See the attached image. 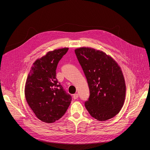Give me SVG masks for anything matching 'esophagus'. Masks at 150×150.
<instances>
[{"label":"esophagus","instance_id":"1","mask_svg":"<svg viewBox=\"0 0 150 150\" xmlns=\"http://www.w3.org/2000/svg\"><path fill=\"white\" fill-rule=\"evenodd\" d=\"M73 98H74V100L77 99V98H78V93H75V94H74V95L73 96Z\"/></svg>","mask_w":150,"mask_h":150}]
</instances>
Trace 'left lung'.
Returning <instances> with one entry per match:
<instances>
[{
	"instance_id": "1",
	"label": "left lung",
	"mask_w": 150,
	"mask_h": 150,
	"mask_svg": "<svg viewBox=\"0 0 150 150\" xmlns=\"http://www.w3.org/2000/svg\"><path fill=\"white\" fill-rule=\"evenodd\" d=\"M75 53L88 83L90 96L84 105L90 115L98 121L115 116L125 98L126 86L120 67L105 53L88 47Z\"/></svg>"
}]
</instances>
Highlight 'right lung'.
I'll return each mask as SVG.
<instances>
[{
  "instance_id": "right-lung-1",
  "label": "right lung",
  "mask_w": 150,
  "mask_h": 150,
  "mask_svg": "<svg viewBox=\"0 0 150 150\" xmlns=\"http://www.w3.org/2000/svg\"><path fill=\"white\" fill-rule=\"evenodd\" d=\"M69 49L54 50L37 59L25 86L27 103L38 119L51 123L64 115L72 101L57 79L58 64Z\"/></svg>"
}]
</instances>
